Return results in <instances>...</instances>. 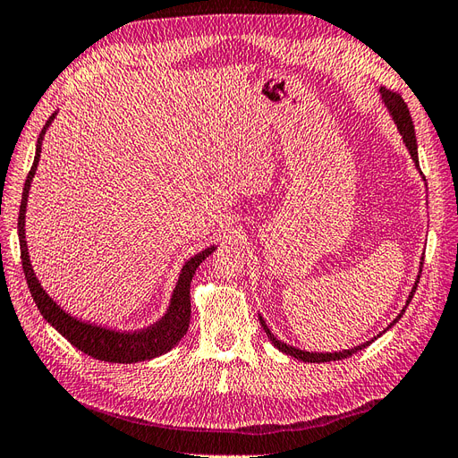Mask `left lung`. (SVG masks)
Here are the masks:
<instances>
[{
	"label": "left lung",
	"instance_id": "8db88e82",
	"mask_svg": "<svg viewBox=\"0 0 458 458\" xmlns=\"http://www.w3.org/2000/svg\"><path fill=\"white\" fill-rule=\"evenodd\" d=\"M381 96H383V100H386V104H387V107H389V111H391V115H393V119H394V123H397V127H399V131H401V134H403V140H404L406 148H409V152H411V156H412V159H414V164L418 165V146H416L414 123H412V117H411L409 106H406V102L403 100L401 94L391 92V90H387V89H381ZM422 262H424V259H422ZM422 266H424V264H422ZM420 274H422V267H420ZM418 281H420V279H416L414 287H412V293H411V296H409V301H406V306H409L411 301H412V296H414L416 287H418ZM406 306H404V308H406ZM403 312H404V310H403ZM403 312L397 316V319L403 316ZM397 319H394L393 324H397ZM259 324H262V327H264V331H266V335L269 337L271 343H274L276 349H279L281 352H285V354H291L293 358H296V360H302V362H331V360H343V358H349V356L356 354L358 351H362V349L369 347V343H372V341H368V343L360 344V347L349 349V351H341V352H306V351H301V349L289 347L287 343H281V341L274 335V333L269 331V327L266 326V321H264L262 318H259Z\"/></svg>",
	"mask_w": 458,
	"mask_h": 458
}]
</instances>
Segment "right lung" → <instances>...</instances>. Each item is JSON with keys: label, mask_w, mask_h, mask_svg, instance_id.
Here are the masks:
<instances>
[{"label": "right lung", "mask_w": 458, "mask_h": 458, "mask_svg": "<svg viewBox=\"0 0 458 458\" xmlns=\"http://www.w3.org/2000/svg\"><path fill=\"white\" fill-rule=\"evenodd\" d=\"M52 119L54 115L46 121V125L38 137V144H36L34 164L29 171L27 181H24L22 200L19 209V224H17L22 271H24V277H27L32 299L36 306H38L40 314L72 344V347H77L79 351L96 358V360L115 362V364H132V362L150 360V358H156L159 354L171 351L181 341L184 333H187L191 324V281L196 267H199L204 259L216 250V246H209V249L192 256L189 262L184 264L177 287L173 291V299H171L167 314L150 327L140 329V331H129V333L106 329L94 324H84V321L61 310V308L44 293L38 279H36L30 259H29V252H27V241H24V212H27V196H29L30 181L34 177L36 165H38V159H40L44 132L49 123H52Z\"/></svg>", "instance_id": "add662e5"}]
</instances>
